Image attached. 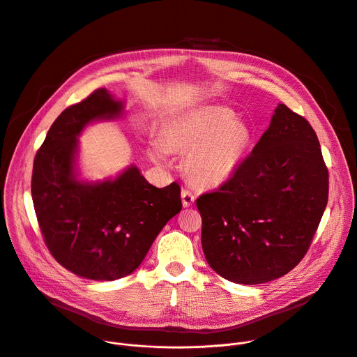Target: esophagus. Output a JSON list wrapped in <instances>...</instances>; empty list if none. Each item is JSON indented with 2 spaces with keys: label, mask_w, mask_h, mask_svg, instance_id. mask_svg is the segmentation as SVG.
Returning <instances> with one entry per match:
<instances>
[{
  "label": "esophagus",
  "mask_w": 357,
  "mask_h": 357,
  "mask_svg": "<svg viewBox=\"0 0 357 357\" xmlns=\"http://www.w3.org/2000/svg\"><path fill=\"white\" fill-rule=\"evenodd\" d=\"M181 196H182V203H183V206H185V208L192 206V205H193V202H195V199H196V196H195L189 189H183V190H182V193H181Z\"/></svg>",
  "instance_id": "obj_1"
}]
</instances>
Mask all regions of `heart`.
<instances>
[{
  "mask_svg": "<svg viewBox=\"0 0 357 357\" xmlns=\"http://www.w3.org/2000/svg\"><path fill=\"white\" fill-rule=\"evenodd\" d=\"M250 128L223 107H203L176 119L157 141L152 155L165 161L169 151L188 152L183 168L192 183L215 188L237 171L251 145Z\"/></svg>",
  "mask_w": 357,
  "mask_h": 357,
  "instance_id": "obj_1",
  "label": "heart"
}]
</instances>
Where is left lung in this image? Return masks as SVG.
I'll return each instance as SVG.
<instances>
[{"mask_svg": "<svg viewBox=\"0 0 357 357\" xmlns=\"http://www.w3.org/2000/svg\"><path fill=\"white\" fill-rule=\"evenodd\" d=\"M328 192L329 174L314 128L278 105L233 176L196 199L208 264L244 285L285 275L307 254Z\"/></svg>", "mask_w": 357, "mask_h": 357, "instance_id": "obj_1", "label": "left lung"}]
</instances>
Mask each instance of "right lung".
<instances>
[{
  "mask_svg": "<svg viewBox=\"0 0 357 357\" xmlns=\"http://www.w3.org/2000/svg\"><path fill=\"white\" fill-rule=\"evenodd\" d=\"M123 112V101L97 89L62 112L33 160L31 192L45 244L62 267L94 281L119 280L138 268L158 233L182 209L176 182L155 188L134 165L103 182L77 178L83 128Z\"/></svg>",
  "mask_w": 357,
  "mask_h": 357,
  "instance_id": "1",
  "label": "right lung"
}]
</instances>
